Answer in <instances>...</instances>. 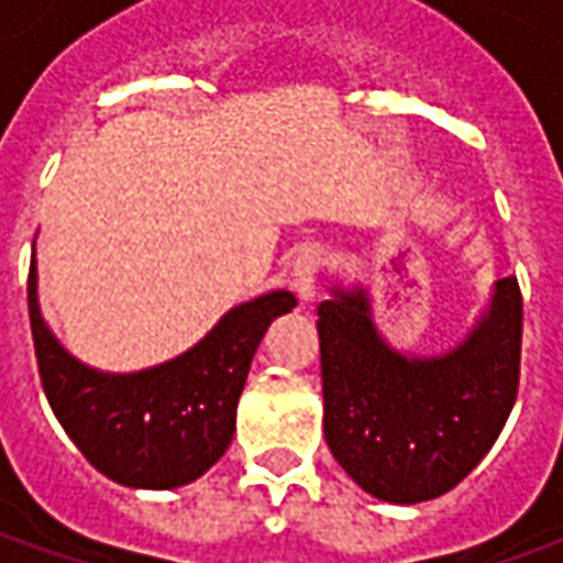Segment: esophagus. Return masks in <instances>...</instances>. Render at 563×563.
<instances>
[{"mask_svg":"<svg viewBox=\"0 0 563 563\" xmlns=\"http://www.w3.org/2000/svg\"><path fill=\"white\" fill-rule=\"evenodd\" d=\"M322 253L317 246H307L298 253V258L292 262V277H295V292L301 295V301H310L317 295V280L319 271H322Z\"/></svg>","mask_w":563,"mask_h":563,"instance_id":"esophagus-1","label":"esophagus"}]
</instances>
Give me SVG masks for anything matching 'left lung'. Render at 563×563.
I'll return each mask as SVG.
<instances>
[{"instance_id": "8db88e82", "label": "left lung", "mask_w": 563, "mask_h": 563, "mask_svg": "<svg viewBox=\"0 0 563 563\" xmlns=\"http://www.w3.org/2000/svg\"><path fill=\"white\" fill-rule=\"evenodd\" d=\"M317 317L322 428L338 464L391 504L455 488L495 446L519 395V280L497 283L483 322L443 358L391 353L362 292H334Z\"/></svg>"}]
</instances>
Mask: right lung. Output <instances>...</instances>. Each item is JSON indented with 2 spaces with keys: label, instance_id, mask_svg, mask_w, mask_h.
Returning a JSON list of instances; mask_svg holds the SVG:
<instances>
[{
  "label": "right lung",
  "instance_id": "right-lung-1",
  "mask_svg": "<svg viewBox=\"0 0 563 563\" xmlns=\"http://www.w3.org/2000/svg\"><path fill=\"white\" fill-rule=\"evenodd\" d=\"M38 377L66 434L96 471L129 488H177L210 471L234 434L238 398L271 319L295 295L271 292L234 307L205 341L168 365L111 377L75 362L44 329L35 262L26 280Z\"/></svg>",
  "mask_w": 563,
  "mask_h": 563
}]
</instances>
